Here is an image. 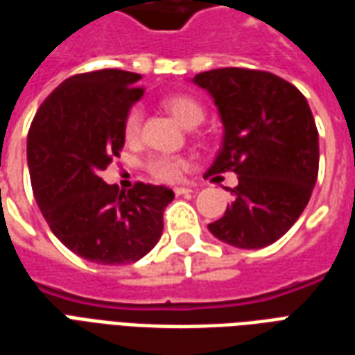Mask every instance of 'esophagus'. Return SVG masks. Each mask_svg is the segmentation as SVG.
<instances>
[{
	"label": "esophagus",
	"mask_w": 355,
	"mask_h": 355,
	"mask_svg": "<svg viewBox=\"0 0 355 355\" xmlns=\"http://www.w3.org/2000/svg\"><path fill=\"white\" fill-rule=\"evenodd\" d=\"M192 192H193L192 186H177V188H175V193H177V196H184V193H192Z\"/></svg>",
	"instance_id": "esophagus-1"
}]
</instances>
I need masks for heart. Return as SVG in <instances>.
<instances>
[{
	"label": "heart",
	"instance_id": "obj_1",
	"mask_svg": "<svg viewBox=\"0 0 355 355\" xmlns=\"http://www.w3.org/2000/svg\"><path fill=\"white\" fill-rule=\"evenodd\" d=\"M163 106L175 116L178 123L184 125L188 129L200 125L203 121V117H205L203 106L193 96H188V94H173V96L163 101ZM140 121H142V112L139 108L129 110L123 123L127 140H135L139 137ZM148 169L162 182H175V180L180 178L182 171L186 169V159L175 157V155H154L148 163Z\"/></svg>",
	"mask_w": 355,
	"mask_h": 355
}]
</instances>
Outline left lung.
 <instances>
[{
  "mask_svg": "<svg viewBox=\"0 0 355 355\" xmlns=\"http://www.w3.org/2000/svg\"><path fill=\"white\" fill-rule=\"evenodd\" d=\"M192 83L213 98L224 129L205 177L238 175L234 200L209 232L239 249L272 245L302 215L318 178L320 139L308 101L261 70L218 68Z\"/></svg>",
  "mask_w": 355,
  "mask_h": 355,
  "instance_id": "8db88e82",
  "label": "left lung"
}]
</instances>
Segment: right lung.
Wrapping results in <instances>:
<instances>
[{
  "label": "right lung",
  "mask_w": 355,
  "mask_h": 355,
  "mask_svg": "<svg viewBox=\"0 0 355 355\" xmlns=\"http://www.w3.org/2000/svg\"><path fill=\"white\" fill-rule=\"evenodd\" d=\"M142 76L98 70L62 81L45 98L28 132V169L37 207L72 253L94 264H127L148 254L175 200L165 186L117 192L101 173L125 144L123 123Z\"/></svg>",
  "instance_id": "right-lung-1"
}]
</instances>
